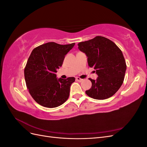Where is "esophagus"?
I'll return each instance as SVG.
<instances>
[{"label": "esophagus", "instance_id": "obj_1", "mask_svg": "<svg viewBox=\"0 0 147 147\" xmlns=\"http://www.w3.org/2000/svg\"><path fill=\"white\" fill-rule=\"evenodd\" d=\"M76 80H77V82H82V81L83 80V79H82V78H79V77H77V78H76Z\"/></svg>", "mask_w": 147, "mask_h": 147}]
</instances>
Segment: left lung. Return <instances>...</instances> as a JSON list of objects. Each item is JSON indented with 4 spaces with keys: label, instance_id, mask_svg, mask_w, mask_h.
I'll return each mask as SVG.
<instances>
[{
    "label": "left lung",
    "instance_id": "left-lung-1",
    "mask_svg": "<svg viewBox=\"0 0 147 147\" xmlns=\"http://www.w3.org/2000/svg\"><path fill=\"white\" fill-rule=\"evenodd\" d=\"M78 46L88 57V65L98 75L96 80L89 78L92 86L86 94L98 100L112 97L122 85L126 70L121 50L112 40L102 36L80 42Z\"/></svg>",
    "mask_w": 147,
    "mask_h": 147
}]
</instances>
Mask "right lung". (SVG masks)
Masks as SVG:
<instances>
[{"mask_svg":"<svg viewBox=\"0 0 147 147\" xmlns=\"http://www.w3.org/2000/svg\"><path fill=\"white\" fill-rule=\"evenodd\" d=\"M75 43L60 45L48 42L32 50L24 69L26 86L35 101L45 107H57L67 100L74 77L56 78L65 56Z\"/></svg>","mask_w":147,"mask_h":147,"instance_id":"right-lung-1","label":"right lung"}]
</instances>
